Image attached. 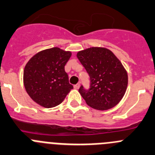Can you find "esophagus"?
<instances>
[{
	"mask_svg": "<svg viewBox=\"0 0 155 155\" xmlns=\"http://www.w3.org/2000/svg\"><path fill=\"white\" fill-rule=\"evenodd\" d=\"M79 87H80V84H79V83H77V84H76L74 86V88L75 89H76V90H78Z\"/></svg>",
	"mask_w": 155,
	"mask_h": 155,
	"instance_id": "esophagus-1",
	"label": "esophagus"
}]
</instances>
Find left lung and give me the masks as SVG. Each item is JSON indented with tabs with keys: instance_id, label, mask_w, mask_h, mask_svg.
<instances>
[{
	"instance_id": "left-lung-1",
	"label": "left lung",
	"mask_w": 155,
	"mask_h": 155,
	"mask_svg": "<svg viewBox=\"0 0 155 155\" xmlns=\"http://www.w3.org/2000/svg\"><path fill=\"white\" fill-rule=\"evenodd\" d=\"M77 58L90 77V89L83 86L79 92L88 106L107 110L117 105L126 93L128 83L127 70L110 49L91 47L77 52Z\"/></svg>"
}]
</instances>
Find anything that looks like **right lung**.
<instances>
[{
  "instance_id": "obj_1",
  "label": "right lung",
  "mask_w": 155,
  "mask_h": 155,
  "mask_svg": "<svg viewBox=\"0 0 155 155\" xmlns=\"http://www.w3.org/2000/svg\"><path fill=\"white\" fill-rule=\"evenodd\" d=\"M72 52L54 47L33 55L25 66L23 82L29 97L45 108L59 105L72 85L65 72V65Z\"/></svg>"
}]
</instances>
